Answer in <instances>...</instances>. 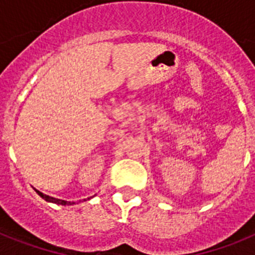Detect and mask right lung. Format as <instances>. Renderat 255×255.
I'll return each mask as SVG.
<instances>
[{
    "mask_svg": "<svg viewBox=\"0 0 255 255\" xmlns=\"http://www.w3.org/2000/svg\"><path fill=\"white\" fill-rule=\"evenodd\" d=\"M37 193L38 194L40 195V197L43 198L44 200H47V202H51V203H56V204H60V206H73V204H75V202H66V200H61V199H56V198H52V197H49V195H46V194H43V193H40V191H38L37 190ZM88 199H89V198H88ZM84 200H87V199H84Z\"/></svg>",
    "mask_w": 255,
    "mask_h": 255,
    "instance_id": "right-lung-1",
    "label": "right lung"
}]
</instances>
